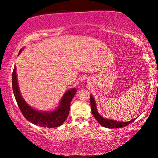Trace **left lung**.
I'll return each mask as SVG.
<instances>
[{"mask_svg": "<svg viewBox=\"0 0 158 158\" xmlns=\"http://www.w3.org/2000/svg\"><path fill=\"white\" fill-rule=\"evenodd\" d=\"M90 107H91L92 114H93L94 117H95V119H97L98 123H99L101 126L106 127V128H123V127L127 126L128 125H129L130 123H131L135 119H131V120L128 121V122L123 123V122H118V121L117 120H113V119H105L104 117H102L100 114L98 113L97 106H96V102L92 96H90Z\"/></svg>", "mask_w": 158, "mask_h": 158, "instance_id": "1", "label": "left lung"}]
</instances>
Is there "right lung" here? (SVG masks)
<instances>
[{
  "label": "right lung",
  "instance_id": "add662e5",
  "mask_svg": "<svg viewBox=\"0 0 158 158\" xmlns=\"http://www.w3.org/2000/svg\"><path fill=\"white\" fill-rule=\"evenodd\" d=\"M21 50L19 51V54L21 53ZM12 90H13L16 102L23 117L27 120L35 125H38L41 127H48V128H56V127L60 126L66 120L69 114V110H70V102L74 95L77 93L76 88H72L64 94L59 103V106L56 110L50 112H42L33 109L23 99L22 96L20 93L19 85H18L15 66L14 67L13 72H12Z\"/></svg>",
  "mask_w": 158,
  "mask_h": 158
}]
</instances>
